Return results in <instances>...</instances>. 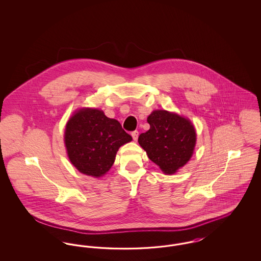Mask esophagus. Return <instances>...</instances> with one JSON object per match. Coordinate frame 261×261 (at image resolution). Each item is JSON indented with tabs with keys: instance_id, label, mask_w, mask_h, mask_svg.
Instances as JSON below:
<instances>
[{
	"instance_id": "obj_1",
	"label": "esophagus",
	"mask_w": 261,
	"mask_h": 261,
	"mask_svg": "<svg viewBox=\"0 0 261 261\" xmlns=\"http://www.w3.org/2000/svg\"><path fill=\"white\" fill-rule=\"evenodd\" d=\"M131 135H132V138H133V140L134 141H137V139H138V137H139V132L135 130V131H133L132 133H131Z\"/></svg>"
}]
</instances>
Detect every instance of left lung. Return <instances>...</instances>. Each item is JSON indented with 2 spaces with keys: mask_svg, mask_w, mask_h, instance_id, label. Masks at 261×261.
<instances>
[{
  "mask_svg": "<svg viewBox=\"0 0 261 261\" xmlns=\"http://www.w3.org/2000/svg\"><path fill=\"white\" fill-rule=\"evenodd\" d=\"M149 129L138 142L149 160L165 174H173L191 159L196 145L193 124L178 114L154 111L148 117Z\"/></svg>",
  "mask_w": 261,
  "mask_h": 261,
  "instance_id": "obj_1",
  "label": "left lung"
}]
</instances>
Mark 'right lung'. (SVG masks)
<instances>
[{"label": "right lung", "mask_w": 261, "mask_h": 261, "mask_svg": "<svg viewBox=\"0 0 261 261\" xmlns=\"http://www.w3.org/2000/svg\"><path fill=\"white\" fill-rule=\"evenodd\" d=\"M132 137L99 110L83 109L68 120L64 142L71 163L81 172L100 177L112 167L116 151Z\"/></svg>", "instance_id": "right-lung-1"}]
</instances>
